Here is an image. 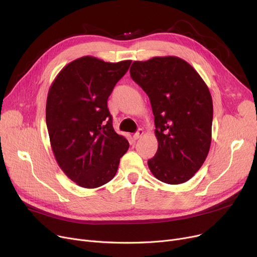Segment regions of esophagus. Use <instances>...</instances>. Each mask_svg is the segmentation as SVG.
Masks as SVG:
<instances>
[{
  "mask_svg": "<svg viewBox=\"0 0 257 257\" xmlns=\"http://www.w3.org/2000/svg\"><path fill=\"white\" fill-rule=\"evenodd\" d=\"M144 133H145V132H144V129L140 128V129H139V130L137 131V133H134V136H133V139H134V140H136V141H137V140H139L140 138H142V137L144 136Z\"/></svg>",
  "mask_w": 257,
  "mask_h": 257,
  "instance_id": "1",
  "label": "esophagus"
}]
</instances>
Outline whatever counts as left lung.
<instances>
[{
  "instance_id": "obj_1",
  "label": "left lung",
  "mask_w": 257,
  "mask_h": 257,
  "mask_svg": "<svg viewBox=\"0 0 257 257\" xmlns=\"http://www.w3.org/2000/svg\"><path fill=\"white\" fill-rule=\"evenodd\" d=\"M130 76L150 99L158 149L148 160L158 180L180 184L190 180L209 152L212 100L194 67L175 57L134 61Z\"/></svg>"
}]
</instances>
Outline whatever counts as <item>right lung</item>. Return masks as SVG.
<instances>
[{
    "mask_svg": "<svg viewBox=\"0 0 257 257\" xmlns=\"http://www.w3.org/2000/svg\"><path fill=\"white\" fill-rule=\"evenodd\" d=\"M130 64L81 57L65 65L49 89L46 120L54 156L82 187L109 182L129 148L112 127L107 100Z\"/></svg>",
    "mask_w": 257,
    "mask_h": 257,
    "instance_id": "right-lung-1",
    "label": "right lung"
}]
</instances>
